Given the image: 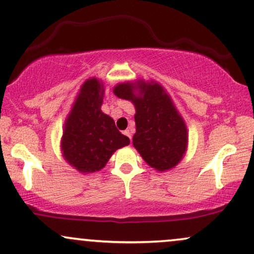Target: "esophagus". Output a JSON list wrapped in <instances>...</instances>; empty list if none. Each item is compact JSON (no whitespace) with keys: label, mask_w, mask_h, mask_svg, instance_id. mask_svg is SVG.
<instances>
[{"label":"esophagus","mask_w":254,"mask_h":254,"mask_svg":"<svg viewBox=\"0 0 254 254\" xmlns=\"http://www.w3.org/2000/svg\"><path fill=\"white\" fill-rule=\"evenodd\" d=\"M124 134H125V135H127L128 138L130 139V141H132V132H130V129H126L124 132Z\"/></svg>","instance_id":"34e87169"}]
</instances>
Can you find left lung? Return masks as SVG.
<instances>
[{
    "instance_id": "obj_1",
    "label": "left lung",
    "mask_w": 254,
    "mask_h": 254,
    "mask_svg": "<svg viewBox=\"0 0 254 254\" xmlns=\"http://www.w3.org/2000/svg\"><path fill=\"white\" fill-rule=\"evenodd\" d=\"M113 92L135 107L133 146L147 165L159 172L177 166L188 148V129L163 85L138 79L119 83Z\"/></svg>"
}]
</instances>
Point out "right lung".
I'll return each mask as SVG.
<instances>
[{
	"instance_id": "obj_1",
	"label": "right lung",
	"mask_w": 254,
	"mask_h": 254,
	"mask_svg": "<svg viewBox=\"0 0 254 254\" xmlns=\"http://www.w3.org/2000/svg\"><path fill=\"white\" fill-rule=\"evenodd\" d=\"M103 96L102 80L96 77L86 79L63 128V157L83 175L102 170L116 150L129 145V138L121 134L114 120L101 110Z\"/></svg>"
}]
</instances>
